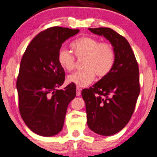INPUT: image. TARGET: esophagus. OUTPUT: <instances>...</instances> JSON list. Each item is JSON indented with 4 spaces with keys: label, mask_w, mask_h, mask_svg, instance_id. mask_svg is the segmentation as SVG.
<instances>
[{
    "label": "esophagus",
    "mask_w": 157,
    "mask_h": 157,
    "mask_svg": "<svg viewBox=\"0 0 157 157\" xmlns=\"http://www.w3.org/2000/svg\"><path fill=\"white\" fill-rule=\"evenodd\" d=\"M81 93H82V89H81L79 87H76V95L77 96H80Z\"/></svg>",
    "instance_id": "34e87169"
}]
</instances>
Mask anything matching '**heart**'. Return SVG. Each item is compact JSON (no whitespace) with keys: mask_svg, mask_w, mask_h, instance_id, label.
<instances>
[{"mask_svg":"<svg viewBox=\"0 0 157 157\" xmlns=\"http://www.w3.org/2000/svg\"><path fill=\"white\" fill-rule=\"evenodd\" d=\"M70 48L78 59H84L85 70L67 76V82L80 87L90 85L95 75L102 78L109 75L114 67L116 54L114 46L108 42H101L90 36H81L70 44ZM57 60L63 70L71 71L75 67V58L67 50L61 48L58 52Z\"/></svg>","mask_w":157,"mask_h":157,"instance_id":"heart-1","label":"heart"}]
</instances>
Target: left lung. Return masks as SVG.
<instances>
[{"mask_svg": "<svg viewBox=\"0 0 157 157\" xmlns=\"http://www.w3.org/2000/svg\"><path fill=\"white\" fill-rule=\"evenodd\" d=\"M89 30L111 42L116 60L109 75L82 90L87 123L94 132L112 136L128 124L134 112L140 93L139 65L125 37L109 28Z\"/></svg>", "mask_w": 157, "mask_h": 157, "instance_id": "left-lung-1", "label": "left lung"}]
</instances>
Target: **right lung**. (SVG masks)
I'll use <instances>...</instances> for the list:
<instances>
[{"mask_svg":"<svg viewBox=\"0 0 157 157\" xmlns=\"http://www.w3.org/2000/svg\"><path fill=\"white\" fill-rule=\"evenodd\" d=\"M78 29L52 27L38 33L27 47L21 60L16 87L18 109L31 131L52 136L62 130L69 103L75 97V84L58 90L65 72L57 60L62 43Z\"/></svg>","mask_w":157,"mask_h":157,"instance_id":"obj_1","label":"right lung"}]
</instances>
